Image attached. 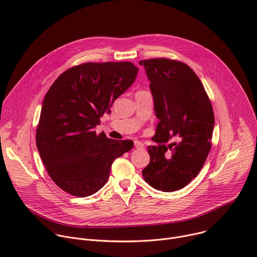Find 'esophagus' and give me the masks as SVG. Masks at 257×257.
I'll list each match as a JSON object with an SVG mask.
<instances>
[{
    "label": "esophagus",
    "mask_w": 257,
    "mask_h": 257,
    "mask_svg": "<svg viewBox=\"0 0 257 257\" xmlns=\"http://www.w3.org/2000/svg\"><path fill=\"white\" fill-rule=\"evenodd\" d=\"M134 145H135L136 149H143V148H144V144H143L142 142L138 141V140H135V141H134Z\"/></svg>",
    "instance_id": "obj_1"
}]
</instances>
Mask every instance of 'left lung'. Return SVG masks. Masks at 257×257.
I'll use <instances>...</instances> for the list:
<instances>
[{
    "mask_svg": "<svg viewBox=\"0 0 257 257\" xmlns=\"http://www.w3.org/2000/svg\"><path fill=\"white\" fill-rule=\"evenodd\" d=\"M139 64L151 81L160 120L153 137L158 145L149 146L151 162L142 177L157 190L176 191L198 175L211 149L212 105L187 64L167 58L142 60ZM175 138L180 140L179 144H165Z\"/></svg>",
    "mask_w": 257,
    "mask_h": 257,
    "instance_id": "obj_1",
    "label": "left lung"
}]
</instances>
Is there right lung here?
Wrapping results in <instances>:
<instances>
[{
  "label": "right lung",
  "instance_id": "1",
  "mask_svg": "<svg viewBox=\"0 0 257 257\" xmlns=\"http://www.w3.org/2000/svg\"><path fill=\"white\" fill-rule=\"evenodd\" d=\"M137 72L131 62L83 63L63 72L48 90L36 146L49 176L65 192L94 194L106 183L113 162L132 150V140L107 138L94 128Z\"/></svg>",
  "mask_w": 257,
  "mask_h": 257
}]
</instances>
